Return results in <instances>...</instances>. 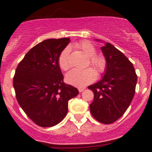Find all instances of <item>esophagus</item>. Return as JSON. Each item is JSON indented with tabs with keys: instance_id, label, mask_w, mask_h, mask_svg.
<instances>
[{
	"instance_id": "34e87169",
	"label": "esophagus",
	"mask_w": 152,
	"mask_h": 152,
	"mask_svg": "<svg viewBox=\"0 0 152 152\" xmlns=\"http://www.w3.org/2000/svg\"><path fill=\"white\" fill-rule=\"evenodd\" d=\"M85 88H79V93H82V92L84 91Z\"/></svg>"
}]
</instances>
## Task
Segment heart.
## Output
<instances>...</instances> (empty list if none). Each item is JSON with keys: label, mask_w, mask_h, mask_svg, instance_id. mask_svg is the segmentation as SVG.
<instances>
[{"label": "heart", "mask_w": 152, "mask_h": 152, "mask_svg": "<svg viewBox=\"0 0 152 152\" xmlns=\"http://www.w3.org/2000/svg\"><path fill=\"white\" fill-rule=\"evenodd\" d=\"M78 47L83 51L87 56L90 57V63L93 65L99 73L104 70L106 62L104 59L101 56H96V48L90 42H82ZM70 48L67 47L61 52L58 58V64L62 70H67L70 67ZM96 78V72L91 67L79 70L73 69L65 75V81L69 85L77 87H83L95 81Z\"/></svg>", "instance_id": "1"}]
</instances>
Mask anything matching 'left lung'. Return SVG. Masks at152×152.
Wrapping results in <instances>:
<instances>
[{
    "label": "left lung",
    "mask_w": 152,
    "mask_h": 152,
    "mask_svg": "<svg viewBox=\"0 0 152 152\" xmlns=\"http://www.w3.org/2000/svg\"><path fill=\"white\" fill-rule=\"evenodd\" d=\"M101 50L106 59V68L103 78L88 87L94 93L90 109L98 121L110 124L120 118L129 107L137 77L132 63L115 47L105 42Z\"/></svg>",
    "instance_id": "obj_1"
}]
</instances>
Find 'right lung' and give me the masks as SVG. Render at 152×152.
Masks as SVG:
<instances>
[{
  "label": "right lung",
  "mask_w": 152,
  "mask_h": 152,
  "mask_svg": "<svg viewBox=\"0 0 152 152\" xmlns=\"http://www.w3.org/2000/svg\"><path fill=\"white\" fill-rule=\"evenodd\" d=\"M70 38L48 39L32 48L18 65L13 86L18 104L27 116L42 127L62 121L68 101L79 94L77 88L63 82L58 64Z\"/></svg>",
  "instance_id": "add662e5"
}]
</instances>
